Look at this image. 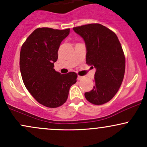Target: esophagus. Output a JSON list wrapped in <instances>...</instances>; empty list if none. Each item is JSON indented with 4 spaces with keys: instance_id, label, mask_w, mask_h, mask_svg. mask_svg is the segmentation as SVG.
I'll use <instances>...</instances> for the list:
<instances>
[{
    "instance_id": "34e87169",
    "label": "esophagus",
    "mask_w": 147,
    "mask_h": 147,
    "mask_svg": "<svg viewBox=\"0 0 147 147\" xmlns=\"http://www.w3.org/2000/svg\"><path fill=\"white\" fill-rule=\"evenodd\" d=\"M83 78L84 77H82V76H78V77H77V79H78V80H82Z\"/></svg>"
}]
</instances>
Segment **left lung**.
<instances>
[{
	"label": "left lung",
	"instance_id": "left-lung-1",
	"mask_svg": "<svg viewBox=\"0 0 147 147\" xmlns=\"http://www.w3.org/2000/svg\"><path fill=\"white\" fill-rule=\"evenodd\" d=\"M86 45V63L96 68L95 86L85 92L95 105L107 103L121 86L125 72V57L117 35L104 25L91 23L73 28Z\"/></svg>",
	"mask_w": 147,
	"mask_h": 147
}]
</instances>
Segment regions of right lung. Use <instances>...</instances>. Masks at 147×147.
I'll use <instances>...</instances> for the list:
<instances>
[{"mask_svg": "<svg viewBox=\"0 0 147 147\" xmlns=\"http://www.w3.org/2000/svg\"><path fill=\"white\" fill-rule=\"evenodd\" d=\"M69 33V28H38L21 47L20 70L23 83L34 98L46 107L63 105L70 87L77 82L75 72L62 75L54 69L61 43Z\"/></svg>", "mask_w": 147, "mask_h": 147, "instance_id": "1", "label": "right lung"}]
</instances>
